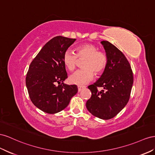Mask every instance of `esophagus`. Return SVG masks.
<instances>
[{
	"mask_svg": "<svg viewBox=\"0 0 155 155\" xmlns=\"http://www.w3.org/2000/svg\"><path fill=\"white\" fill-rule=\"evenodd\" d=\"M84 88V87L83 86H78V91L79 92V91H81L82 89Z\"/></svg>",
	"mask_w": 155,
	"mask_h": 155,
	"instance_id": "esophagus-1",
	"label": "esophagus"
}]
</instances>
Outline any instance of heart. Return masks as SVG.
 <instances>
[{"instance_id":"heart-1","label":"heart","mask_w":155,"mask_h":155,"mask_svg":"<svg viewBox=\"0 0 155 155\" xmlns=\"http://www.w3.org/2000/svg\"><path fill=\"white\" fill-rule=\"evenodd\" d=\"M79 60L84 59L82 69L74 73L69 77V82L77 85H83L90 82L94 73L99 75L102 73L108 64V56L104 51H98V48L90 43L82 44L75 49V53L67 51L64 54V64L70 71L76 68Z\"/></svg>"}]
</instances>
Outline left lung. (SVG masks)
<instances>
[{"label": "left lung", "mask_w": 155, "mask_h": 155, "mask_svg": "<svg viewBox=\"0 0 155 155\" xmlns=\"http://www.w3.org/2000/svg\"><path fill=\"white\" fill-rule=\"evenodd\" d=\"M108 56V64L103 74L88 88L91 96L86 108L92 115L102 119L114 117L127 105L130 99L133 73L123 53L108 41L101 42ZM103 87L104 90L97 88Z\"/></svg>", "instance_id": "1"}]
</instances>
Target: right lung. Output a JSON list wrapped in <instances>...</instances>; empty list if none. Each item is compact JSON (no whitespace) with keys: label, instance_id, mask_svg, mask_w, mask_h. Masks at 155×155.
<instances>
[{"label":"right lung","instance_id":"obj_1","mask_svg":"<svg viewBox=\"0 0 155 155\" xmlns=\"http://www.w3.org/2000/svg\"><path fill=\"white\" fill-rule=\"evenodd\" d=\"M75 40L60 36L53 38L43 47L29 66L26 86L30 99L44 112L53 114L63 110L78 91L76 85L64 83L68 78L64 54Z\"/></svg>","mask_w":155,"mask_h":155}]
</instances>
